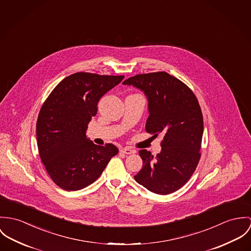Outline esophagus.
Here are the masks:
<instances>
[{"label":"esophagus","instance_id":"1","mask_svg":"<svg viewBox=\"0 0 251 251\" xmlns=\"http://www.w3.org/2000/svg\"><path fill=\"white\" fill-rule=\"evenodd\" d=\"M120 152H122V153H124L126 155H131V154H134L136 151H134V150H132V149H130L128 147H124V148L120 149Z\"/></svg>","mask_w":251,"mask_h":251}]
</instances>
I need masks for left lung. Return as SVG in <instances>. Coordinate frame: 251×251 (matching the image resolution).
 <instances>
[{
  "label": "left lung",
  "mask_w": 251,
  "mask_h": 251,
  "mask_svg": "<svg viewBox=\"0 0 251 251\" xmlns=\"http://www.w3.org/2000/svg\"><path fill=\"white\" fill-rule=\"evenodd\" d=\"M122 84L143 91L149 113L145 130L164 137L156 156L139 150L143 167L135 180L154 194L174 193L192 177L201 156L203 116L198 101L186 84L167 72L139 74Z\"/></svg>",
  "instance_id": "left-lung-1"
}]
</instances>
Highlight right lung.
Masks as SVG:
<instances>
[{
  "mask_svg": "<svg viewBox=\"0 0 251 251\" xmlns=\"http://www.w3.org/2000/svg\"><path fill=\"white\" fill-rule=\"evenodd\" d=\"M123 79L78 72L63 79L44 102L36 122L38 152L59 188L72 192L89 186L118 153L115 145H96L85 133L101 97Z\"/></svg>",
  "mask_w": 251,
  "mask_h": 251,
  "instance_id": "add662e5",
  "label": "right lung"
}]
</instances>
